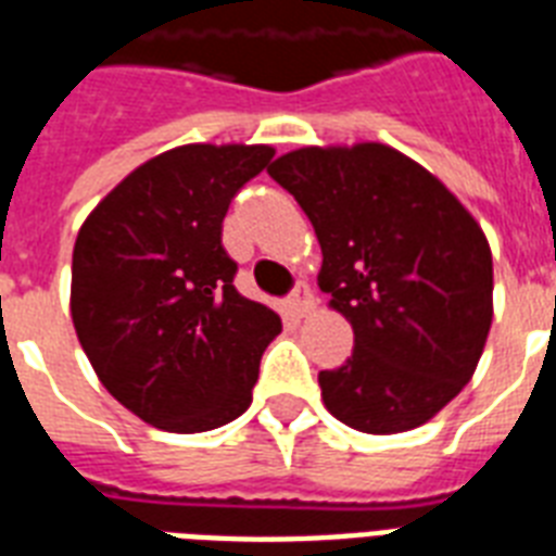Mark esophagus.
<instances>
[{
	"instance_id": "34e87169",
	"label": "esophagus",
	"mask_w": 556,
	"mask_h": 556,
	"mask_svg": "<svg viewBox=\"0 0 556 556\" xmlns=\"http://www.w3.org/2000/svg\"><path fill=\"white\" fill-rule=\"evenodd\" d=\"M287 306H290V313L295 315V318H306V315L313 313L315 301H313V292L306 290V283H299V287L292 290Z\"/></svg>"
}]
</instances>
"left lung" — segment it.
Here are the masks:
<instances>
[{"mask_svg": "<svg viewBox=\"0 0 556 556\" xmlns=\"http://www.w3.org/2000/svg\"><path fill=\"white\" fill-rule=\"evenodd\" d=\"M321 243L318 287L353 327L324 407L362 433L433 419L477 370L494 318L482 226L439 177L384 143L304 146L266 168Z\"/></svg>", "mask_w": 556, "mask_h": 556, "instance_id": "8db88e82", "label": "left lung"}]
</instances>
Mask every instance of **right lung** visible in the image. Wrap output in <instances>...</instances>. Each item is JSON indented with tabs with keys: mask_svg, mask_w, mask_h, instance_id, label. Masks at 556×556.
<instances>
[{
	"mask_svg": "<svg viewBox=\"0 0 556 556\" xmlns=\"http://www.w3.org/2000/svg\"><path fill=\"white\" fill-rule=\"evenodd\" d=\"M273 154L177 146L123 177L79 226L74 330L102 388L154 428L203 433L252 404L281 318L235 290L238 264L220 235L238 189Z\"/></svg>",
	"mask_w": 556,
	"mask_h": 556,
	"instance_id": "right-lung-1",
	"label": "right lung"
}]
</instances>
